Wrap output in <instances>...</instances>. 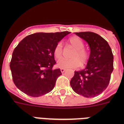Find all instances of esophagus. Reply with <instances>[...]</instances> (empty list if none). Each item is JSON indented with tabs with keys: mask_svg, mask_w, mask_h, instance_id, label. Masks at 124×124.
<instances>
[{
	"mask_svg": "<svg viewBox=\"0 0 124 124\" xmlns=\"http://www.w3.org/2000/svg\"><path fill=\"white\" fill-rule=\"evenodd\" d=\"M60 71H61V73H64V71H65L66 70H64V69H62V68H61V69H60Z\"/></svg>",
	"mask_w": 124,
	"mask_h": 124,
	"instance_id": "obj_1",
	"label": "esophagus"
}]
</instances>
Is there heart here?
<instances>
[{
  "label": "heart",
  "mask_w": 124,
  "mask_h": 124,
  "mask_svg": "<svg viewBox=\"0 0 124 124\" xmlns=\"http://www.w3.org/2000/svg\"><path fill=\"white\" fill-rule=\"evenodd\" d=\"M68 43L71 47L74 49V51L71 55V60L61 59L57 63V66L60 68L71 69L76 68L86 64L88 60V53L84 49V44L81 39L79 37H73L68 40ZM55 58L60 59L63 54L62 45L60 43H58L53 51Z\"/></svg>",
  "instance_id": "b5f03b06"
}]
</instances>
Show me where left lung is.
<instances>
[{
  "mask_svg": "<svg viewBox=\"0 0 124 124\" xmlns=\"http://www.w3.org/2000/svg\"><path fill=\"white\" fill-rule=\"evenodd\" d=\"M87 43L90 55L85 69L74 71L70 84L73 90L85 97H94L107 88L114 70V56L107 41L91 31L74 33Z\"/></svg>",
  "mask_w": 124,
  "mask_h": 124,
  "instance_id": "1",
  "label": "left lung"
}]
</instances>
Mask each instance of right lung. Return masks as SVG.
<instances>
[{
  "mask_svg": "<svg viewBox=\"0 0 124 124\" xmlns=\"http://www.w3.org/2000/svg\"><path fill=\"white\" fill-rule=\"evenodd\" d=\"M69 31L35 33L27 36L14 49L10 63L14 84L22 92L31 97L50 93L61 75L53 51L56 45Z\"/></svg>",
  "mask_w": 124,
  "mask_h": 124,
  "instance_id": "right-lung-1",
  "label": "right lung"
}]
</instances>
